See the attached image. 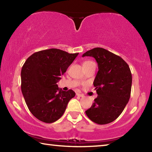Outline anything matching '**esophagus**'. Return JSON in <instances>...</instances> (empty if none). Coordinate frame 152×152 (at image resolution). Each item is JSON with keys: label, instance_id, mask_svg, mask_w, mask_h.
Wrapping results in <instances>:
<instances>
[{"label": "esophagus", "instance_id": "1", "mask_svg": "<svg viewBox=\"0 0 152 152\" xmlns=\"http://www.w3.org/2000/svg\"><path fill=\"white\" fill-rule=\"evenodd\" d=\"M76 95H77V96H80V97H83L84 96V95L82 94H80V93H76Z\"/></svg>", "mask_w": 152, "mask_h": 152}]
</instances>
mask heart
<instances>
[{
    "mask_svg": "<svg viewBox=\"0 0 152 152\" xmlns=\"http://www.w3.org/2000/svg\"><path fill=\"white\" fill-rule=\"evenodd\" d=\"M86 62H88V61H86ZM86 62H84V63H86Z\"/></svg>",
    "mask_w": 152,
    "mask_h": 152,
    "instance_id": "b5f03b06",
    "label": "heart"
}]
</instances>
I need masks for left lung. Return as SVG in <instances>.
Returning <instances> with one entry per match:
<instances>
[{"instance_id":"left-lung-1","label":"left lung","mask_w":152,"mask_h":152,"mask_svg":"<svg viewBox=\"0 0 152 152\" xmlns=\"http://www.w3.org/2000/svg\"><path fill=\"white\" fill-rule=\"evenodd\" d=\"M84 56L93 57L99 67L93 82L98 96L85 113L95 123L108 124L121 114L129 100L132 84L130 68L120 56L101 48L87 51L82 55Z\"/></svg>"}]
</instances>
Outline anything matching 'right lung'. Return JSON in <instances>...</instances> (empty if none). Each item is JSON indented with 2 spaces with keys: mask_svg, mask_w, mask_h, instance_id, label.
Instances as JSON below:
<instances>
[{
  "mask_svg": "<svg viewBox=\"0 0 152 152\" xmlns=\"http://www.w3.org/2000/svg\"><path fill=\"white\" fill-rule=\"evenodd\" d=\"M78 55L49 49L34 53L23 66L22 93L30 112L41 121L51 123L58 120L75 96L72 90H60L57 82Z\"/></svg>",
  "mask_w": 152,
  "mask_h": 152,
  "instance_id": "obj_1",
  "label": "right lung"
}]
</instances>
